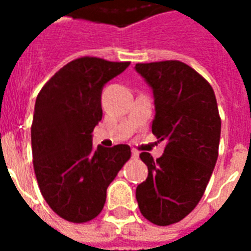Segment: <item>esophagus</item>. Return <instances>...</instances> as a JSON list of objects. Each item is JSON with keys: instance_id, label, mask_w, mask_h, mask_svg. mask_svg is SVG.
Returning <instances> with one entry per match:
<instances>
[{"instance_id": "1", "label": "esophagus", "mask_w": 251, "mask_h": 251, "mask_svg": "<svg viewBox=\"0 0 251 251\" xmlns=\"http://www.w3.org/2000/svg\"><path fill=\"white\" fill-rule=\"evenodd\" d=\"M138 154H140V153L137 152V151H131V157L133 158H138Z\"/></svg>"}]
</instances>
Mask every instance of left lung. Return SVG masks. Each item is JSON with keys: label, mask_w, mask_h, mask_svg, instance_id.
Here are the masks:
<instances>
[{"label": "left lung", "mask_w": 251, "mask_h": 251, "mask_svg": "<svg viewBox=\"0 0 251 251\" xmlns=\"http://www.w3.org/2000/svg\"><path fill=\"white\" fill-rule=\"evenodd\" d=\"M136 70L153 88L152 133L167 142L157 160L140 154L148 179L136 198L144 218L169 226L184 219L204 194L218 160L221 117L211 84L188 64L137 63Z\"/></svg>", "instance_id": "8db88e82"}]
</instances>
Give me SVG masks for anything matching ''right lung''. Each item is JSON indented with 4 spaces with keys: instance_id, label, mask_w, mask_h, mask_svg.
<instances>
[{
    "instance_id": "obj_1",
    "label": "right lung",
    "mask_w": 251,
    "mask_h": 251,
    "mask_svg": "<svg viewBox=\"0 0 251 251\" xmlns=\"http://www.w3.org/2000/svg\"><path fill=\"white\" fill-rule=\"evenodd\" d=\"M130 62L83 56L67 63L43 86L30 127L36 179L43 198L72 223L97 218L106 189L130 158V147L94 148L93 133L102 120L104 83Z\"/></svg>"
}]
</instances>
